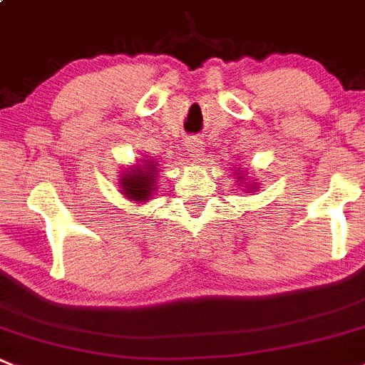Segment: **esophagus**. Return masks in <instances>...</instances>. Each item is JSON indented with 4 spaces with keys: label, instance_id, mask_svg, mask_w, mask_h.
I'll use <instances>...</instances> for the list:
<instances>
[{
    "label": "esophagus",
    "instance_id": "34e87169",
    "mask_svg": "<svg viewBox=\"0 0 365 365\" xmlns=\"http://www.w3.org/2000/svg\"><path fill=\"white\" fill-rule=\"evenodd\" d=\"M186 150H188L190 158H193L195 161H200V159L204 158V145L202 141L195 140V138H192V140L186 141Z\"/></svg>",
    "mask_w": 365,
    "mask_h": 365
}]
</instances>
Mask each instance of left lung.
I'll use <instances>...</instances> for the list:
<instances>
[{
  "label": "left lung",
  "mask_w": 365,
  "mask_h": 365,
  "mask_svg": "<svg viewBox=\"0 0 365 365\" xmlns=\"http://www.w3.org/2000/svg\"><path fill=\"white\" fill-rule=\"evenodd\" d=\"M238 179L242 180L240 185H245V182H244L245 175H240V177H238ZM240 185H238V186H240ZM245 190H251V192H255V190H256V185H255V182H247V185H245Z\"/></svg>",
  "instance_id": "obj_1"
}]
</instances>
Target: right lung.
<instances>
[{
  "label": "right lung",
  "mask_w": 365,
  "mask_h": 365,
  "mask_svg": "<svg viewBox=\"0 0 365 365\" xmlns=\"http://www.w3.org/2000/svg\"><path fill=\"white\" fill-rule=\"evenodd\" d=\"M155 177H158V163L143 161L141 165L127 168V172L121 173L120 188L121 195L127 199L136 200V202H147L150 195L154 193Z\"/></svg>",
  "instance_id": "right-lung-1"
}]
</instances>
